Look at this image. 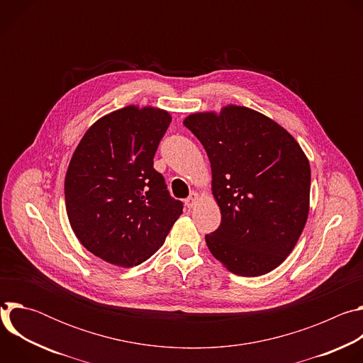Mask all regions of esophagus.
<instances>
[{
	"mask_svg": "<svg viewBox=\"0 0 363 363\" xmlns=\"http://www.w3.org/2000/svg\"><path fill=\"white\" fill-rule=\"evenodd\" d=\"M198 201H199V195H198L196 192H191V195L185 199V203H186L188 208H192V206H194Z\"/></svg>",
	"mask_w": 363,
	"mask_h": 363,
	"instance_id": "1",
	"label": "esophagus"
}]
</instances>
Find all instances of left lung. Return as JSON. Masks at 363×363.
<instances>
[{
	"label": "left lung",
	"instance_id": "8db88e82",
	"mask_svg": "<svg viewBox=\"0 0 363 363\" xmlns=\"http://www.w3.org/2000/svg\"><path fill=\"white\" fill-rule=\"evenodd\" d=\"M184 125L202 143L213 171L220 227L205 235L231 273L262 276L294 248L307 220L310 165L294 138L242 106L194 113Z\"/></svg>",
	"mask_w": 363,
	"mask_h": 363
}]
</instances>
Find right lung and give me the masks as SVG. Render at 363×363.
Instances as JSON below:
<instances>
[{
  "instance_id": "1",
  "label": "right lung",
  "mask_w": 363,
  "mask_h": 363,
  "mask_svg": "<svg viewBox=\"0 0 363 363\" xmlns=\"http://www.w3.org/2000/svg\"><path fill=\"white\" fill-rule=\"evenodd\" d=\"M169 123L165 111L128 106L100 118L73 153L65 181L69 221L80 242L105 262L143 263L182 214L184 203L153 168Z\"/></svg>"
}]
</instances>
